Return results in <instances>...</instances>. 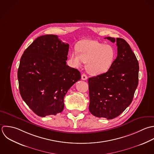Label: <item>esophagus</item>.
Instances as JSON below:
<instances>
[{"instance_id":"obj_1","label":"esophagus","mask_w":154,"mask_h":154,"mask_svg":"<svg viewBox=\"0 0 154 154\" xmlns=\"http://www.w3.org/2000/svg\"><path fill=\"white\" fill-rule=\"evenodd\" d=\"M82 79L83 80H86L88 79L87 75H86L85 74H83L82 75Z\"/></svg>"}]
</instances>
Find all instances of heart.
Listing matches in <instances>:
<instances>
[{"mask_svg":"<svg viewBox=\"0 0 154 154\" xmlns=\"http://www.w3.org/2000/svg\"><path fill=\"white\" fill-rule=\"evenodd\" d=\"M77 50H72L70 57L72 63L79 66L86 63L87 71L92 75L102 74L110 68L115 59V49L97 41L85 39L80 42Z\"/></svg>","mask_w":154,"mask_h":154,"instance_id":"b5f03b06","label":"heart"}]
</instances>
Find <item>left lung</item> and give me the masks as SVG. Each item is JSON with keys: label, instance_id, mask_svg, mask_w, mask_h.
Returning a JSON list of instances; mask_svg holds the SVG:
<instances>
[{"label": "left lung", "instance_id": "8db88e82", "mask_svg": "<svg viewBox=\"0 0 154 154\" xmlns=\"http://www.w3.org/2000/svg\"><path fill=\"white\" fill-rule=\"evenodd\" d=\"M105 38L116 42L118 56L107 72L89 79V109L96 117L112 119L131 103L138 86L139 66L125 39Z\"/></svg>", "mask_w": 154, "mask_h": 154}]
</instances>
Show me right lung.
Instances as JSON below:
<instances>
[{
    "label": "right lung",
    "instance_id": "add662e5",
    "mask_svg": "<svg viewBox=\"0 0 154 154\" xmlns=\"http://www.w3.org/2000/svg\"><path fill=\"white\" fill-rule=\"evenodd\" d=\"M69 44L57 35L37 38L24 51L17 77L21 98L38 116L63 111L64 97L81 79L77 69L66 65Z\"/></svg>",
    "mask_w": 154,
    "mask_h": 154
}]
</instances>
